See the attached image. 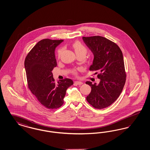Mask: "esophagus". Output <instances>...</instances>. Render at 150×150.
Segmentation results:
<instances>
[{
  "label": "esophagus",
  "instance_id": "esophagus-1",
  "mask_svg": "<svg viewBox=\"0 0 150 150\" xmlns=\"http://www.w3.org/2000/svg\"><path fill=\"white\" fill-rule=\"evenodd\" d=\"M75 84L76 85H82L83 83V82L80 81H75Z\"/></svg>",
  "mask_w": 150,
  "mask_h": 150
}]
</instances>
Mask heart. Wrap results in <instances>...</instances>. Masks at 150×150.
I'll return each instance as SVG.
<instances>
[{
	"mask_svg": "<svg viewBox=\"0 0 150 150\" xmlns=\"http://www.w3.org/2000/svg\"><path fill=\"white\" fill-rule=\"evenodd\" d=\"M72 47H73V48L75 50L77 56L82 55V56H86V54L87 52H88L87 48L82 43L79 42V41H76V42H75L74 43H73L72 44ZM62 50H63L62 48H61V49H59V50H58L57 56H58V58H59L61 57ZM73 72H74V74H76V70H74Z\"/></svg>",
	"mask_w": 150,
	"mask_h": 150,
	"instance_id": "b5f03b06",
	"label": "heart"
}]
</instances>
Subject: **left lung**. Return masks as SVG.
Instances as JSON below:
<instances>
[{"label": "left lung", "mask_w": 150, "mask_h": 150, "mask_svg": "<svg viewBox=\"0 0 150 150\" xmlns=\"http://www.w3.org/2000/svg\"><path fill=\"white\" fill-rule=\"evenodd\" d=\"M83 40L94 55L89 70L98 71L100 79L98 84L86 82L92 88L86 100L96 108H104L117 100L125 83L122 53L116 44L100 36L83 37Z\"/></svg>", "instance_id": "8db88e82"}]
</instances>
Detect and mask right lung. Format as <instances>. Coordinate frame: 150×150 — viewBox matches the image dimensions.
<instances>
[{"instance_id": "right-lung-1", "label": "right lung", "mask_w": 150, "mask_h": 150, "mask_svg": "<svg viewBox=\"0 0 150 150\" xmlns=\"http://www.w3.org/2000/svg\"><path fill=\"white\" fill-rule=\"evenodd\" d=\"M63 40L45 39L30 51L25 60V68L29 89L44 107L55 109L64 103L69 87L74 82L65 78L56 83L52 70L56 67L54 51Z\"/></svg>"}]
</instances>
